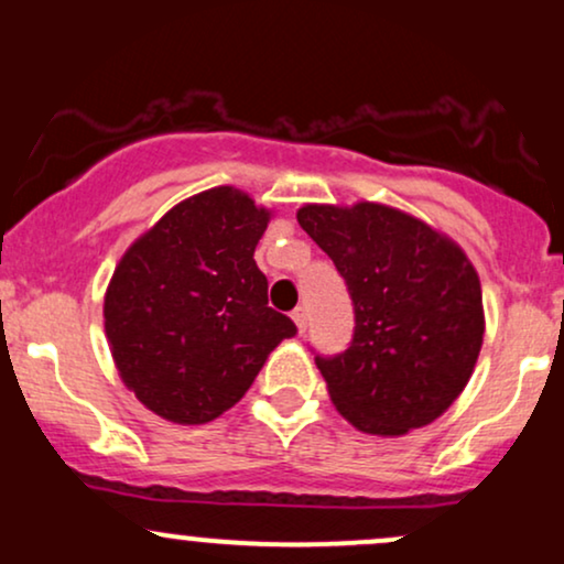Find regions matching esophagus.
<instances>
[{
    "instance_id": "esophagus-1",
    "label": "esophagus",
    "mask_w": 564,
    "mask_h": 564,
    "mask_svg": "<svg viewBox=\"0 0 564 564\" xmlns=\"http://www.w3.org/2000/svg\"><path fill=\"white\" fill-rule=\"evenodd\" d=\"M291 321L296 323V328H300V334H304V328H307V310L296 307L294 313H291Z\"/></svg>"
}]
</instances>
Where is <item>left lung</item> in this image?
Wrapping results in <instances>:
<instances>
[{
	"mask_svg": "<svg viewBox=\"0 0 564 564\" xmlns=\"http://www.w3.org/2000/svg\"><path fill=\"white\" fill-rule=\"evenodd\" d=\"M302 230L332 257L352 300L345 352H315L334 405L371 435L435 422L462 394L482 347L480 278L430 225L381 204H310Z\"/></svg>",
	"mask_w": 564,
	"mask_h": 564,
	"instance_id": "obj_1",
	"label": "left lung"
}]
</instances>
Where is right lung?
I'll list each match as a JSON object with an SVG mask.
<instances>
[{
	"instance_id": "obj_1",
	"label": "right lung",
	"mask_w": 564,
	"mask_h": 564,
	"mask_svg": "<svg viewBox=\"0 0 564 564\" xmlns=\"http://www.w3.org/2000/svg\"><path fill=\"white\" fill-rule=\"evenodd\" d=\"M270 212L212 187L138 238L106 294V334L124 384L177 424H206L243 398L294 321L268 307L254 249Z\"/></svg>"
}]
</instances>
